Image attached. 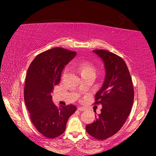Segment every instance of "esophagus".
<instances>
[{
	"label": "esophagus",
	"mask_w": 156,
	"mask_h": 156,
	"mask_svg": "<svg viewBox=\"0 0 156 156\" xmlns=\"http://www.w3.org/2000/svg\"><path fill=\"white\" fill-rule=\"evenodd\" d=\"M78 110L81 111V112H84V111L87 110L86 107H84V106H79L78 107Z\"/></svg>",
	"instance_id": "34e87169"
}]
</instances>
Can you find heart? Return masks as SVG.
Masks as SVG:
<instances>
[{
  "label": "heart",
  "instance_id": "1",
  "mask_svg": "<svg viewBox=\"0 0 156 156\" xmlns=\"http://www.w3.org/2000/svg\"><path fill=\"white\" fill-rule=\"evenodd\" d=\"M78 69L80 72L81 75H83L84 74L91 73L94 72L95 73L96 70L94 65L88 62H82L78 65Z\"/></svg>",
  "mask_w": 156,
  "mask_h": 156
}]
</instances>
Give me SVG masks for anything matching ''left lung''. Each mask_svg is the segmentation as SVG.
<instances>
[{
	"mask_svg": "<svg viewBox=\"0 0 156 156\" xmlns=\"http://www.w3.org/2000/svg\"><path fill=\"white\" fill-rule=\"evenodd\" d=\"M93 52L102 59L106 73L103 84L95 95V104L102 106L101 114H95L96 120L87 125L86 130L92 137L104 140L124 124L133 105L134 91L129 69L121 57L104 50Z\"/></svg>",
	"mask_w": 156,
	"mask_h": 156,
	"instance_id": "obj_1",
	"label": "left lung"
}]
</instances>
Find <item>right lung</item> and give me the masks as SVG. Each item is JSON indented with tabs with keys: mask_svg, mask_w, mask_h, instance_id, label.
Returning a JSON list of instances; mask_svg holds the SVG:
<instances>
[{
	"mask_svg": "<svg viewBox=\"0 0 156 156\" xmlns=\"http://www.w3.org/2000/svg\"><path fill=\"white\" fill-rule=\"evenodd\" d=\"M76 52L56 48L40 53L27 72L24 89L25 105L33 125L40 133L54 138L65 132L69 116L76 112L74 105L53 103L51 93L60 82L62 72Z\"/></svg>",
	"mask_w": 156,
	"mask_h": 156,
	"instance_id": "add662e5",
	"label": "right lung"
}]
</instances>
